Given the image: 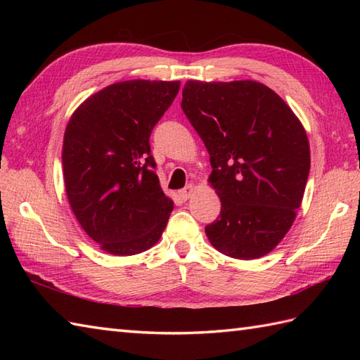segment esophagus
Here are the masks:
<instances>
[{
    "instance_id": "1",
    "label": "esophagus",
    "mask_w": 360,
    "mask_h": 360,
    "mask_svg": "<svg viewBox=\"0 0 360 360\" xmlns=\"http://www.w3.org/2000/svg\"><path fill=\"white\" fill-rule=\"evenodd\" d=\"M195 190H196V186H195V184H188L186 188H182V190H181L179 195H181L182 200H186V201H187L188 198H192V196H193Z\"/></svg>"
}]
</instances>
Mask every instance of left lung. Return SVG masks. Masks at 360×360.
<instances>
[{
	"label": "left lung",
	"mask_w": 360,
	"mask_h": 360,
	"mask_svg": "<svg viewBox=\"0 0 360 360\" xmlns=\"http://www.w3.org/2000/svg\"><path fill=\"white\" fill-rule=\"evenodd\" d=\"M182 111L210 155L209 184L221 201L210 244L238 259L264 257L285 238L307 187L311 153L302 122L255 80H188Z\"/></svg>",
	"instance_id": "obj_1"
}]
</instances>
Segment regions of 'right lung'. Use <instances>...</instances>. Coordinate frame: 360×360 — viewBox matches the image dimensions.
<instances>
[{
  "instance_id": "right-lung-1",
  "label": "right lung",
  "mask_w": 360,
  "mask_h": 360,
  "mask_svg": "<svg viewBox=\"0 0 360 360\" xmlns=\"http://www.w3.org/2000/svg\"><path fill=\"white\" fill-rule=\"evenodd\" d=\"M181 82H117L89 96L68 122L63 179L79 224L98 248L128 257L159 241L173 210L160 188L150 134Z\"/></svg>"
}]
</instances>
